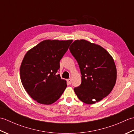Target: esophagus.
<instances>
[{
    "label": "esophagus",
    "instance_id": "1",
    "mask_svg": "<svg viewBox=\"0 0 134 134\" xmlns=\"http://www.w3.org/2000/svg\"><path fill=\"white\" fill-rule=\"evenodd\" d=\"M67 83L68 84L71 85V82H72V79H68L67 80Z\"/></svg>",
    "mask_w": 134,
    "mask_h": 134
}]
</instances>
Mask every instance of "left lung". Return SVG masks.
<instances>
[{"label": "left lung", "instance_id": "1", "mask_svg": "<svg viewBox=\"0 0 134 134\" xmlns=\"http://www.w3.org/2000/svg\"><path fill=\"white\" fill-rule=\"evenodd\" d=\"M69 49L82 75L81 84L74 88L76 96L87 104L101 101L111 92L116 81L117 72L112 57L104 48L85 40L74 41Z\"/></svg>", "mask_w": 134, "mask_h": 134}]
</instances>
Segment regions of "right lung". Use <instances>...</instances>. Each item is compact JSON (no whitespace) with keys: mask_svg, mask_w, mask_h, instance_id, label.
Instances as JSON below:
<instances>
[{"mask_svg":"<svg viewBox=\"0 0 134 134\" xmlns=\"http://www.w3.org/2000/svg\"><path fill=\"white\" fill-rule=\"evenodd\" d=\"M72 40H44L26 53L20 67L25 90L40 104L49 105L60 97L66 81L58 74L60 61Z\"/></svg>","mask_w":134,"mask_h":134,"instance_id":"add662e5","label":"right lung"}]
</instances>
